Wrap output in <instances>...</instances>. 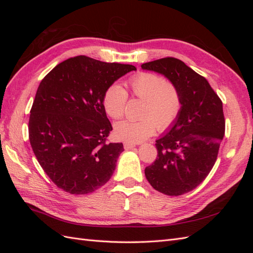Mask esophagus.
<instances>
[{"label": "esophagus", "instance_id": "obj_1", "mask_svg": "<svg viewBox=\"0 0 253 253\" xmlns=\"http://www.w3.org/2000/svg\"><path fill=\"white\" fill-rule=\"evenodd\" d=\"M124 147H125V149H126V150H129V149H133V148H135V144H133V143H128V142H125V143H124Z\"/></svg>", "mask_w": 253, "mask_h": 253}]
</instances>
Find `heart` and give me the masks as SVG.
Wrapping results in <instances>:
<instances>
[{"mask_svg":"<svg viewBox=\"0 0 253 253\" xmlns=\"http://www.w3.org/2000/svg\"><path fill=\"white\" fill-rule=\"evenodd\" d=\"M132 95L143 100L140 120H124L114 126L117 139L128 143H139L155 132L166 131L177 119L181 109L178 90L162 76L141 72L128 79ZM127 101L126 90L117 83L105 89L102 104L105 113L113 119H119L125 114Z\"/></svg>","mask_w":253,"mask_h":253,"instance_id":"obj_1","label":"heart"}]
</instances>
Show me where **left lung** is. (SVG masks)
I'll return each instance as SVG.
<instances>
[{
    "mask_svg": "<svg viewBox=\"0 0 253 253\" xmlns=\"http://www.w3.org/2000/svg\"><path fill=\"white\" fill-rule=\"evenodd\" d=\"M141 68L169 79L181 101L177 119L156 140L157 158L145 168V177L160 193H188L201 185L216 162L225 134L223 102L207 79L179 59H158Z\"/></svg>",
    "mask_w": 253,
    "mask_h": 253,
    "instance_id": "obj_1",
    "label": "left lung"
}]
</instances>
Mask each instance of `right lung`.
Wrapping results in <instances>:
<instances>
[{"label":"right lung","instance_id":"1","mask_svg":"<svg viewBox=\"0 0 253 253\" xmlns=\"http://www.w3.org/2000/svg\"><path fill=\"white\" fill-rule=\"evenodd\" d=\"M134 65L70 58L45 76L28 122L29 141L44 172L71 194L94 192L110 180L124 144L108 143L113 129L102 104L105 89Z\"/></svg>","mask_w":253,"mask_h":253}]
</instances>
